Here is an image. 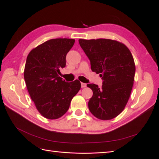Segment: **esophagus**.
I'll return each mask as SVG.
<instances>
[{
	"mask_svg": "<svg viewBox=\"0 0 159 159\" xmlns=\"http://www.w3.org/2000/svg\"><path fill=\"white\" fill-rule=\"evenodd\" d=\"M81 86L82 88H84V87H85L87 86V84H85V83H81Z\"/></svg>",
	"mask_w": 159,
	"mask_h": 159,
	"instance_id": "obj_1",
	"label": "esophagus"
}]
</instances>
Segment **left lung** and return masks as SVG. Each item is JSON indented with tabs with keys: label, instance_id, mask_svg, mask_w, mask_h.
Here are the masks:
<instances>
[{
	"label": "left lung",
	"instance_id": "8db88e82",
	"mask_svg": "<svg viewBox=\"0 0 159 159\" xmlns=\"http://www.w3.org/2000/svg\"><path fill=\"white\" fill-rule=\"evenodd\" d=\"M79 43L92 71L103 80L100 88L87 84L93 92L89 109L99 119L115 118L125 109L134 84L136 67L132 53L125 44L113 40L80 39Z\"/></svg>",
	"mask_w": 159,
	"mask_h": 159
}]
</instances>
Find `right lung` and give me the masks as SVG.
<instances>
[{"instance_id": "right-lung-1", "label": "right lung", "mask_w": 159, "mask_h": 159, "mask_svg": "<svg viewBox=\"0 0 159 159\" xmlns=\"http://www.w3.org/2000/svg\"><path fill=\"white\" fill-rule=\"evenodd\" d=\"M74 42V39H69L49 40L32 49L27 57L24 70L26 86L36 109L45 118L62 117L81 88L78 80L68 83L59 75Z\"/></svg>"}]
</instances>
